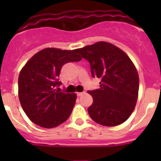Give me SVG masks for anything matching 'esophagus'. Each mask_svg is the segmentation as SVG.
<instances>
[{"label":"esophagus","mask_w":161,"mask_h":161,"mask_svg":"<svg viewBox=\"0 0 161 161\" xmlns=\"http://www.w3.org/2000/svg\"><path fill=\"white\" fill-rule=\"evenodd\" d=\"M85 93V92H80V93H76V95H77V96H82V95H84Z\"/></svg>","instance_id":"34e87169"}]
</instances>
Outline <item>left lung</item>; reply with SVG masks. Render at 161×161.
I'll list each match as a JSON object with an SVG mask.
<instances>
[{"label":"left lung","instance_id":"left-lung-1","mask_svg":"<svg viewBox=\"0 0 161 161\" xmlns=\"http://www.w3.org/2000/svg\"><path fill=\"white\" fill-rule=\"evenodd\" d=\"M89 61L93 77L101 80L100 88L89 90L93 102L88 108L94 122L106 126L124 123L136 105L139 80L130 58L116 46L106 42L76 49Z\"/></svg>","mask_w":161,"mask_h":161}]
</instances>
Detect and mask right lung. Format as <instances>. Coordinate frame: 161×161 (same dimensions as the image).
<instances>
[{
  "label": "right lung",
  "instance_id": "1",
  "mask_svg": "<svg viewBox=\"0 0 161 161\" xmlns=\"http://www.w3.org/2000/svg\"><path fill=\"white\" fill-rule=\"evenodd\" d=\"M80 59L76 50L46 48L25 64L18 77V97L24 112L33 123L52 128L68 119L76 97L60 91L59 72L65 64Z\"/></svg>",
  "mask_w": 161,
  "mask_h": 161
}]
</instances>
